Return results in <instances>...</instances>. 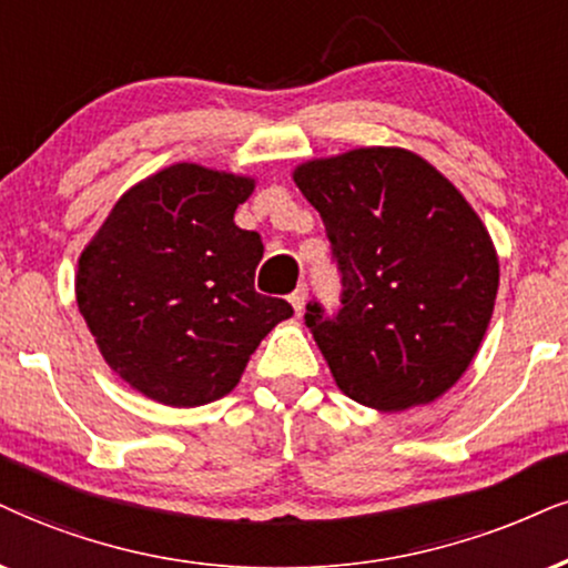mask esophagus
<instances>
[{"instance_id":"esophagus-1","label":"esophagus","mask_w":568,"mask_h":568,"mask_svg":"<svg viewBox=\"0 0 568 568\" xmlns=\"http://www.w3.org/2000/svg\"><path fill=\"white\" fill-rule=\"evenodd\" d=\"M305 300H307V290H305V286H300V290H295V292H292V295H290V303H292V307H295V311H297V316L305 311Z\"/></svg>"}]
</instances>
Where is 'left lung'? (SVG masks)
Returning a JSON list of instances; mask_svg holds the SVG:
<instances>
[{"label": "left lung", "instance_id": "obj_1", "mask_svg": "<svg viewBox=\"0 0 568 568\" xmlns=\"http://www.w3.org/2000/svg\"><path fill=\"white\" fill-rule=\"evenodd\" d=\"M321 213L342 307L307 303L305 324L334 382L397 413L445 395L493 318L500 265L485 223L437 168L400 146H361L292 173Z\"/></svg>", "mask_w": 568, "mask_h": 568}]
</instances>
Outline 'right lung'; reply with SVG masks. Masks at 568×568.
<instances>
[{
	"mask_svg": "<svg viewBox=\"0 0 568 568\" xmlns=\"http://www.w3.org/2000/svg\"><path fill=\"white\" fill-rule=\"evenodd\" d=\"M255 179L176 163L131 186L79 257L75 303L125 384L173 408L229 395L286 300L255 292L257 231L234 223Z\"/></svg>",
	"mask_w": 568,
	"mask_h": 568,
	"instance_id": "add662e5",
	"label": "right lung"
}]
</instances>
